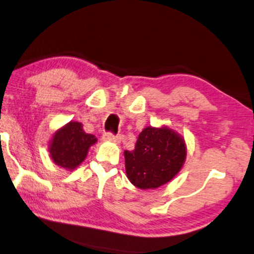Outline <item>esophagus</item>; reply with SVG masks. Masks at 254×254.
Listing matches in <instances>:
<instances>
[{
	"label": "esophagus",
	"mask_w": 254,
	"mask_h": 254,
	"mask_svg": "<svg viewBox=\"0 0 254 254\" xmlns=\"http://www.w3.org/2000/svg\"><path fill=\"white\" fill-rule=\"evenodd\" d=\"M103 140H105V142H114V143H119L121 142V139H122V137L119 136V135H114V133H111V132H105L103 135Z\"/></svg>",
	"instance_id": "1"
}]
</instances>
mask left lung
I'll return each mask as SVG.
<instances>
[{
  "label": "left lung",
  "instance_id": "left-lung-1",
  "mask_svg": "<svg viewBox=\"0 0 254 254\" xmlns=\"http://www.w3.org/2000/svg\"><path fill=\"white\" fill-rule=\"evenodd\" d=\"M187 156L185 139L167 127L143 129L135 149L125 150L127 179L139 189H156L181 170Z\"/></svg>",
  "mask_w": 254,
  "mask_h": 254
}]
</instances>
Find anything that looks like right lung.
Here are the masks:
<instances>
[{"instance_id": "right-lung-1", "label": "right lung", "mask_w": 254, "mask_h": 254, "mask_svg": "<svg viewBox=\"0 0 254 254\" xmlns=\"http://www.w3.org/2000/svg\"><path fill=\"white\" fill-rule=\"evenodd\" d=\"M96 142V136L85 132L81 123L69 122L54 133L48 149L54 163L73 170L86 158L88 149Z\"/></svg>"}]
</instances>
